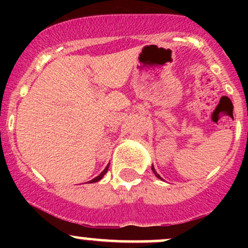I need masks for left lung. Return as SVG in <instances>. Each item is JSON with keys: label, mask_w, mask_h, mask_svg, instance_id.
Segmentation results:
<instances>
[{"label": "left lung", "mask_w": 248, "mask_h": 248, "mask_svg": "<svg viewBox=\"0 0 248 248\" xmlns=\"http://www.w3.org/2000/svg\"><path fill=\"white\" fill-rule=\"evenodd\" d=\"M152 171H154V172H155V175H156V176H157V177H159V179H161V176H159V175H158V174H157V172H156V170H155L154 166H152Z\"/></svg>", "instance_id": "left-lung-1"}]
</instances>
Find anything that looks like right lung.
Wrapping results in <instances>:
<instances>
[{
  "instance_id": "obj_1",
  "label": "right lung",
  "mask_w": 248,
  "mask_h": 248,
  "mask_svg": "<svg viewBox=\"0 0 248 248\" xmlns=\"http://www.w3.org/2000/svg\"><path fill=\"white\" fill-rule=\"evenodd\" d=\"M108 168H109V166H108V167H107V168H106V169H104V170H103V171H102V172H101V174H99V175H98V176H97V177H94V179H93V180H91V181H90V182H97V181H99V180H101V179H102V177H103V176H104V175H106V172H107V171H108Z\"/></svg>"
}]
</instances>
